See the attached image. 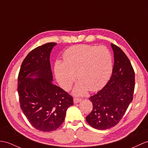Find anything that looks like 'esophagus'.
Returning <instances> with one entry per match:
<instances>
[{"label":"esophagus","instance_id":"1","mask_svg":"<svg viewBox=\"0 0 148 148\" xmlns=\"http://www.w3.org/2000/svg\"><path fill=\"white\" fill-rule=\"evenodd\" d=\"M81 101V99L77 98H74V103H79Z\"/></svg>","mask_w":148,"mask_h":148}]
</instances>
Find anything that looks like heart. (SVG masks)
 <instances>
[{
    "label": "heart",
    "mask_w": 148,
    "mask_h": 148,
    "mask_svg": "<svg viewBox=\"0 0 148 148\" xmlns=\"http://www.w3.org/2000/svg\"><path fill=\"white\" fill-rule=\"evenodd\" d=\"M63 60L55 64L57 80L64 90H69L76 74L79 82L74 90L75 95H84L88 90H99L109 80L112 73V54L103 46L82 44L71 47L64 52Z\"/></svg>",
    "instance_id": "heart-1"
}]
</instances>
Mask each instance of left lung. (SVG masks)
Listing matches in <instances>:
<instances>
[{
    "mask_svg": "<svg viewBox=\"0 0 148 148\" xmlns=\"http://www.w3.org/2000/svg\"><path fill=\"white\" fill-rule=\"evenodd\" d=\"M114 55L112 75L105 86L89 98L92 103L87 122L98 130L108 129L120 122L132 101L135 73L125 53L112 43Z\"/></svg>",
    "mask_w": 148,
    "mask_h": 148,
    "instance_id": "left-lung-1",
    "label": "left lung"
}]
</instances>
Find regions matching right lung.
Instances as JSON below:
<instances>
[{
	"label": "right lung",
	"mask_w": 148,
	"mask_h": 148,
	"mask_svg": "<svg viewBox=\"0 0 148 148\" xmlns=\"http://www.w3.org/2000/svg\"><path fill=\"white\" fill-rule=\"evenodd\" d=\"M56 45L47 43L31 51L18 78L20 107L32 125L43 132L59 127L67 108L73 105V97L52 82L50 56Z\"/></svg>",
	"instance_id": "1"
}]
</instances>
